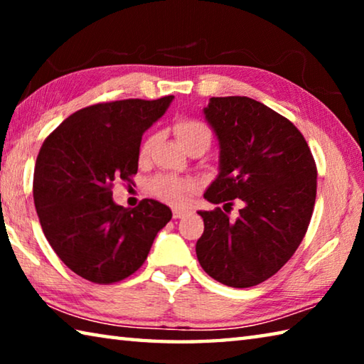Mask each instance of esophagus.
<instances>
[{
	"label": "esophagus",
	"instance_id": "34e87169",
	"mask_svg": "<svg viewBox=\"0 0 364 364\" xmlns=\"http://www.w3.org/2000/svg\"><path fill=\"white\" fill-rule=\"evenodd\" d=\"M188 210H181V208H173V218H183Z\"/></svg>",
	"mask_w": 364,
	"mask_h": 364
}]
</instances>
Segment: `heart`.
<instances>
[{"label":"heart","instance_id":"obj_1","mask_svg":"<svg viewBox=\"0 0 364 364\" xmlns=\"http://www.w3.org/2000/svg\"><path fill=\"white\" fill-rule=\"evenodd\" d=\"M175 134L180 144L188 152L202 147L207 149L212 141V130L207 123L197 119H180L175 123ZM157 141V134L152 133L147 136L139 147V160H146L151 156V151ZM154 194L165 202L173 205H183L188 200V196L196 191V181L191 178H178L173 175H159L149 183Z\"/></svg>","mask_w":364,"mask_h":364}]
</instances>
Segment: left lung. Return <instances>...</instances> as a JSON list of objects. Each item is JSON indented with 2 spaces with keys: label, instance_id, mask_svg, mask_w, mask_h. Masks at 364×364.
Returning a JSON list of instances; mask_svg holds the SVG:
<instances>
[{
  "label": "left lung",
  "instance_id": "1",
  "mask_svg": "<svg viewBox=\"0 0 364 364\" xmlns=\"http://www.w3.org/2000/svg\"><path fill=\"white\" fill-rule=\"evenodd\" d=\"M204 114L220 144V173L204 197L225 212H199L197 260L221 284L257 286L284 267L305 236L316 199L315 159L291 120L250 97H210ZM234 198L245 208L230 222L225 207Z\"/></svg>",
  "mask_w": 364,
  "mask_h": 364
}]
</instances>
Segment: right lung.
<instances>
[{"label": "right lung", "mask_w": 364, "mask_h": 364, "mask_svg": "<svg viewBox=\"0 0 364 364\" xmlns=\"http://www.w3.org/2000/svg\"><path fill=\"white\" fill-rule=\"evenodd\" d=\"M160 100L100 102L75 114L45 139L33 173V200L43 232L73 273L95 284L132 276L149 254L171 210L154 199L117 205L114 181L138 171L143 133L168 109Z\"/></svg>", "instance_id": "1"}]
</instances>
